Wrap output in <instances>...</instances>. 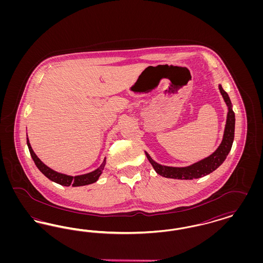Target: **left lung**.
I'll return each mask as SVG.
<instances>
[{
	"instance_id": "left-lung-1",
	"label": "left lung",
	"mask_w": 263,
	"mask_h": 263,
	"mask_svg": "<svg viewBox=\"0 0 263 263\" xmlns=\"http://www.w3.org/2000/svg\"><path fill=\"white\" fill-rule=\"evenodd\" d=\"M219 88L227 105L229 106L224 138L219 148L208 158L202 160L198 163H193L192 165H189L186 167H173V166H164L162 164H159L155 161H153L150 156L146 153L148 160L150 161L153 167L159 175L167 178H175V179L199 178L204 175H209L210 173L214 172L216 168H218L222 163H224L227 156L229 155L230 151L232 149L233 141L235 137V120L236 119H235V112L232 109V102L228 93L223 89L221 85L219 86Z\"/></svg>"
}]
</instances>
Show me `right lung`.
<instances>
[{"instance_id": "right-lung-1", "label": "right lung", "mask_w": 263, "mask_h": 263, "mask_svg": "<svg viewBox=\"0 0 263 263\" xmlns=\"http://www.w3.org/2000/svg\"><path fill=\"white\" fill-rule=\"evenodd\" d=\"M27 146H28V149H29L30 156H31L34 163L36 164L38 170L52 181H54L56 183H59V184L64 185V186H70V185H72V186H83V185H88V184L96 182L99 179L100 175H101V173L103 171V167L105 165V160L106 159H104L103 163H101V165L98 170H96V171H93L89 174H87V175H77V176L63 175V174L57 173V172L51 170L50 167L45 165L38 159L37 156L34 154V152L31 149V146H30L28 140H27Z\"/></svg>"}]
</instances>
